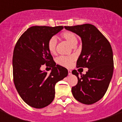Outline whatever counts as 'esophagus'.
Here are the masks:
<instances>
[{
	"label": "esophagus",
	"mask_w": 122,
	"mask_h": 122,
	"mask_svg": "<svg viewBox=\"0 0 122 122\" xmlns=\"http://www.w3.org/2000/svg\"><path fill=\"white\" fill-rule=\"evenodd\" d=\"M68 72H69V75H71L72 74V71L71 70H69V71H68Z\"/></svg>",
	"instance_id": "esophagus-1"
}]
</instances>
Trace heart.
I'll list each match as a JSON object with an SVG mask.
<instances>
[{
	"mask_svg": "<svg viewBox=\"0 0 122 122\" xmlns=\"http://www.w3.org/2000/svg\"><path fill=\"white\" fill-rule=\"evenodd\" d=\"M61 36L67 42H69L71 45L74 46L77 43V37L74 32L69 30L64 31L61 34ZM57 48V39L56 37L50 38L48 42V50L51 53H55L56 52ZM75 60V57L74 56H60L57 59V63L62 66L69 67L72 63V62Z\"/></svg>",
	"mask_w": 122,
	"mask_h": 122,
	"instance_id": "b5f03b06",
	"label": "heart"
}]
</instances>
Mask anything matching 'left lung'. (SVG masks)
<instances>
[{
	"label": "left lung",
	"instance_id": "left-lung-1",
	"mask_svg": "<svg viewBox=\"0 0 122 122\" xmlns=\"http://www.w3.org/2000/svg\"><path fill=\"white\" fill-rule=\"evenodd\" d=\"M81 37L82 52L76 62V67L88 68L86 74L73 70L72 73L78 78V83L72 87L76 99L85 105H92L102 99L107 91L114 71L112 47L94 25L83 24L65 26Z\"/></svg>",
	"mask_w": 122,
	"mask_h": 122
}]
</instances>
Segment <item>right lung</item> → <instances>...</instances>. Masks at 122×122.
Returning a JSON list of instances; mask_svg holds the SVG:
<instances>
[{"mask_svg":"<svg viewBox=\"0 0 122 122\" xmlns=\"http://www.w3.org/2000/svg\"><path fill=\"white\" fill-rule=\"evenodd\" d=\"M63 29V26H32L20 37L13 53V78L18 93L28 105L46 107L55 97L57 82L68 75L66 68L56 65L48 50L49 39ZM43 64L52 72L41 71Z\"/></svg>","mask_w":122,"mask_h":122,"instance_id":"add662e5","label":"right lung"}]
</instances>
